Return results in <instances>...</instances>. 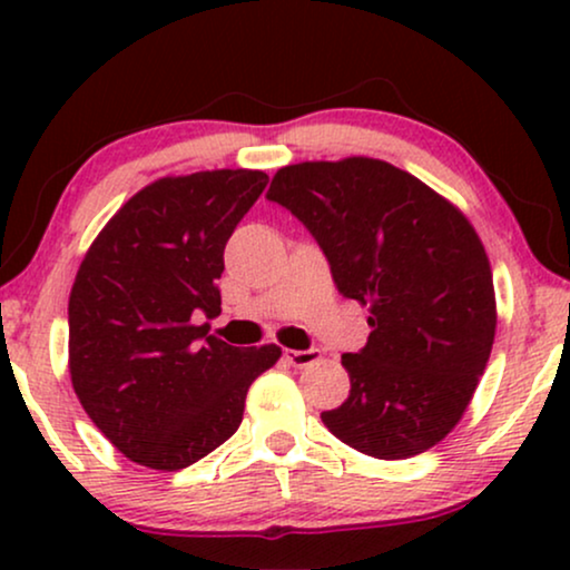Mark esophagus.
<instances>
[{
    "mask_svg": "<svg viewBox=\"0 0 570 570\" xmlns=\"http://www.w3.org/2000/svg\"><path fill=\"white\" fill-rule=\"evenodd\" d=\"M283 357L293 365V368H306V365L316 363L322 355H318L316 347H308V350H285Z\"/></svg>",
    "mask_w": 570,
    "mask_h": 570,
    "instance_id": "esophagus-1",
    "label": "esophagus"
}]
</instances>
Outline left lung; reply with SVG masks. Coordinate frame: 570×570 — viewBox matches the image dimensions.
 Instances as JSON below:
<instances>
[{
  "mask_svg": "<svg viewBox=\"0 0 570 570\" xmlns=\"http://www.w3.org/2000/svg\"><path fill=\"white\" fill-rule=\"evenodd\" d=\"M306 225L368 342L342 355L350 394L322 412L376 459L423 454L459 423L495 337V293L470 220L407 170L373 158L279 168L267 191Z\"/></svg>",
  "mask_w": 570,
  "mask_h": 570,
  "instance_id": "8db88e82",
  "label": "left lung"
}]
</instances>
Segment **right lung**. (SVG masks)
I'll return each instance as SVG.
<instances>
[{"label":"right lung","instance_id":"obj_1","mask_svg":"<svg viewBox=\"0 0 570 570\" xmlns=\"http://www.w3.org/2000/svg\"><path fill=\"white\" fill-rule=\"evenodd\" d=\"M269 176L160 178L116 213L69 295V373L98 431L150 470H184L238 431L252 381L279 347H233L220 316L223 252Z\"/></svg>","mask_w":570,"mask_h":570}]
</instances>
